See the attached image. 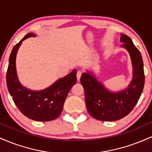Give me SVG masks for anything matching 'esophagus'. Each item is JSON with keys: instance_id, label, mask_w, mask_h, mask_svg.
<instances>
[{"instance_id": "34e87169", "label": "esophagus", "mask_w": 152, "mask_h": 152, "mask_svg": "<svg viewBox=\"0 0 152 152\" xmlns=\"http://www.w3.org/2000/svg\"><path fill=\"white\" fill-rule=\"evenodd\" d=\"M82 75V71H77V74H76V77H77V80L79 81L80 78H81V76Z\"/></svg>"}]
</instances>
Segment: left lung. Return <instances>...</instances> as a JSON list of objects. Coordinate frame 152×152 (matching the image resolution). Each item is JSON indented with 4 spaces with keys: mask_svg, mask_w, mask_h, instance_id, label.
<instances>
[{
    "mask_svg": "<svg viewBox=\"0 0 152 152\" xmlns=\"http://www.w3.org/2000/svg\"><path fill=\"white\" fill-rule=\"evenodd\" d=\"M122 46L128 50L133 65V80L126 89L111 93L88 73H83L81 83L85 92L88 113L100 121H113L127 116L133 110L144 89L145 76L142 54L128 36L122 34Z\"/></svg>",
    "mask_w": 152,
    "mask_h": 152,
    "instance_id": "obj_1",
    "label": "left lung"
}]
</instances>
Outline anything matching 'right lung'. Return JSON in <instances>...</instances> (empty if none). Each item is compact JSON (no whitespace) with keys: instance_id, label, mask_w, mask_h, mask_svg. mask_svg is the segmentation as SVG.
Masks as SVG:
<instances>
[{"instance_id":"obj_1","label":"right lung","mask_w":152,"mask_h":152,"mask_svg":"<svg viewBox=\"0 0 152 152\" xmlns=\"http://www.w3.org/2000/svg\"><path fill=\"white\" fill-rule=\"evenodd\" d=\"M31 36L35 35L27 34L12 50L6 74L7 87L15 104L24 116L35 121H52L61 113L66 96L77 81V71L74 70L41 91H32L21 86L17 78L15 57L22 41Z\"/></svg>"}]
</instances>
